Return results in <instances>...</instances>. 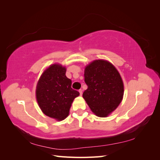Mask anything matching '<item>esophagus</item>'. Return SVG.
Returning <instances> with one entry per match:
<instances>
[{"label":"esophagus","instance_id":"obj_1","mask_svg":"<svg viewBox=\"0 0 160 160\" xmlns=\"http://www.w3.org/2000/svg\"><path fill=\"white\" fill-rule=\"evenodd\" d=\"M79 93H80V95H82V94H83V90L79 89Z\"/></svg>","mask_w":160,"mask_h":160}]
</instances>
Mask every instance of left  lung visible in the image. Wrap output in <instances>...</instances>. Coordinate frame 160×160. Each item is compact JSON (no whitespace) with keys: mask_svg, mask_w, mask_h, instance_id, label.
I'll return each instance as SVG.
<instances>
[{"mask_svg":"<svg viewBox=\"0 0 160 160\" xmlns=\"http://www.w3.org/2000/svg\"><path fill=\"white\" fill-rule=\"evenodd\" d=\"M83 98L92 112L100 118L108 116L122 102L124 88L122 77L108 61L95 60L87 65Z\"/></svg>","mask_w":160,"mask_h":160,"instance_id":"1","label":"left lung"}]
</instances>
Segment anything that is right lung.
Instances as JSON below:
<instances>
[{
	"label": "right lung",
	"instance_id": "right-lung-1",
	"mask_svg": "<svg viewBox=\"0 0 160 160\" xmlns=\"http://www.w3.org/2000/svg\"><path fill=\"white\" fill-rule=\"evenodd\" d=\"M65 73V67L51 65L42 72L36 88L37 103L43 113L59 121L68 116L72 101L79 95L71 88V80Z\"/></svg>",
	"mask_w": 160,
	"mask_h": 160
}]
</instances>
